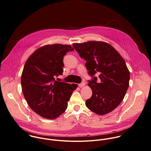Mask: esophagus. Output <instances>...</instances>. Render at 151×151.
I'll list each match as a JSON object with an SVG mask.
<instances>
[{
    "instance_id": "obj_1",
    "label": "esophagus",
    "mask_w": 151,
    "mask_h": 151,
    "mask_svg": "<svg viewBox=\"0 0 151 151\" xmlns=\"http://www.w3.org/2000/svg\"><path fill=\"white\" fill-rule=\"evenodd\" d=\"M85 85V82H82L81 83L79 84V86L80 88H82V87H83Z\"/></svg>"
}]
</instances>
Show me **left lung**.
Returning a JSON list of instances; mask_svg holds the SVG:
<instances>
[{
  "instance_id": "left-lung-1",
  "label": "left lung",
  "mask_w": 151,
  "mask_h": 151,
  "mask_svg": "<svg viewBox=\"0 0 151 151\" xmlns=\"http://www.w3.org/2000/svg\"><path fill=\"white\" fill-rule=\"evenodd\" d=\"M79 56L86 61L88 73L93 76L88 86L92 96L86 107L99 115L114 110L124 99L129 86V72L120 54L110 44L89 41L73 44ZM99 73V81L93 75Z\"/></svg>"
}]
</instances>
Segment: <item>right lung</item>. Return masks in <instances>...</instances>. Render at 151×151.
I'll return each mask as SVG.
<instances>
[{"label": "right lung", "mask_w": 151, "mask_h": 151, "mask_svg": "<svg viewBox=\"0 0 151 151\" xmlns=\"http://www.w3.org/2000/svg\"><path fill=\"white\" fill-rule=\"evenodd\" d=\"M74 49L55 44L35 51L25 63L21 76L23 95L31 109L41 117L55 119L63 114L77 85L55 80L62 75L63 59Z\"/></svg>", "instance_id": "add662e5"}]
</instances>
